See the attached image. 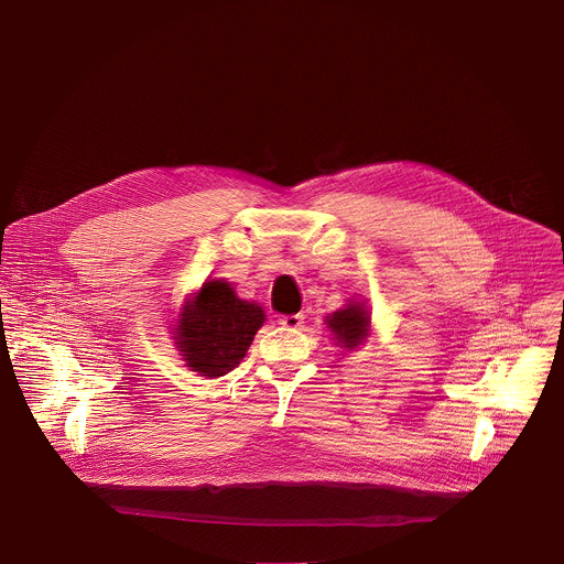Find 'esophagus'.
<instances>
[{"mask_svg": "<svg viewBox=\"0 0 564 564\" xmlns=\"http://www.w3.org/2000/svg\"><path fill=\"white\" fill-rule=\"evenodd\" d=\"M303 318H305L303 314H285V316L279 318V324H281L283 328H288V330H296V328H301V326L305 324Z\"/></svg>", "mask_w": 564, "mask_h": 564, "instance_id": "34e87169", "label": "esophagus"}]
</instances>
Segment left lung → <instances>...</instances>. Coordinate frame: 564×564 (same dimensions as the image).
<instances>
[{"label": "left lung", "instance_id": "1", "mask_svg": "<svg viewBox=\"0 0 564 564\" xmlns=\"http://www.w3.org/2000/svg\"><path fill=\"white\" fill-rule=\"evenodd\" d=\"M326 324L333 330L339 346H344L346 350H355L368 337L370 314L361 301H350L346 307L326 316Z\"/></svg>", "mask_w": 564, "mask_h": 564}]
</instances>
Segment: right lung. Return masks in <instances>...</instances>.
<instances>
[{
    "mask_svg": "<svg viewBox=\"0 0 564 564\" xmlns=\"http://www.w3.org/2000/svg\"><path fill=\"white\" fill-rule=\"evenodd\" d=\"M263 321L261 305L238 299L227 281L212 279L185 301L176 348L194 372L223 377L243 361Z\"/></svg>",
    "mask_w": 564,
    "mask_h": 564,
    "instance_id": "1",
    "label": "right lung"
}]
</instances>
